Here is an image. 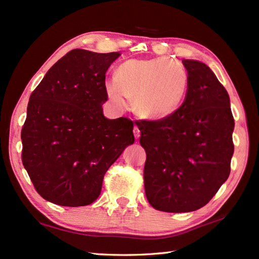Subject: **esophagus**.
Segmentation results:
<instances>
[{
    "mask_svg": "<svg viewBox=\"0 0 259 259\" xmlns=\"http://www.w3.org/2000/svg\"><path fill=\"white\" fill-rule=\"evenodd\" d=\"M134 135H135V138H136V139H139V137H140V131H139V129H138V126H135V128H134Z\"/></svg>",
    "mask_w": 259,
    "mask_h": 259,
    "instance_id": "1",
    "label": "esophagus"
}]
</instances>
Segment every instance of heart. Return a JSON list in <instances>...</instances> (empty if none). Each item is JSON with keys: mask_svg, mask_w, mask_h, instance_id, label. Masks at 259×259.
<instances>
[{"mask_svg": "<svg viewBox=\"0 0 259 259\" xmlns=\"http://www.w3.org/2000/svg\"><path fill=\"white\" fill-rule=\"evenodd\" d=\"M104 88L117 111L128 109L130 98H134L139 116L160 120L181 106L187 89V73L181 64L166 57L130 59L120 65L116 77L106 78Z\"/></svg>", "mask_w": 259, "mask_h": 259, "instance_id": "1", "label": "heart"}]
</instances>
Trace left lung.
<instances>
[{"instance_id": "8db88e82", "label": "left lung", "mask_w": 259, "mask_h": 259, "mask_svg": "<svg viewBox=\"0 0 259 259\" xmlns=\"http://www.w3.org/2000/svg\"><path fill=\"white\" fill-rule=\"evenodd\" d=\"M185 100L164 119L142 121L146 151L144 186L153 208L194 211L207 204L230 176L234 119L227 91L207 65L184 59Z\"/></svg>"}]
</instances>
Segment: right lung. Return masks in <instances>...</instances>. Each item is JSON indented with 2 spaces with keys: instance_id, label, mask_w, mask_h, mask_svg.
Instances as JSON below:
<instances>
[{
  "instance_id": "obj_1",
  "label": "right lung",
  "mask_w": 259,
  "mask_h": 259,
  "mask_svg": "<svg viewBox=\"0 0 259 259\" xmlns=\"http://www.w3.org/2000/svg\"><path fill=\"white\" fill-rule=\"evenodd\" d=\"M120 52H67L29 97L21 160L43 199L64 207L93 203L103 179L134 144V123L106 119L105 74Z\"/></svg>"
}]
</instances>
